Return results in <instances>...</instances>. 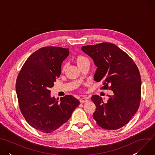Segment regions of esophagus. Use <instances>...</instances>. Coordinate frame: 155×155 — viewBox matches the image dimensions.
Returning a JSON list of instances; mask_svg holds the SVG:
<instances>
[{
    "label": "esophagus",
    "mask_w": 155,
    "mask_h": 155,
    "mask_svg": "<svg viewBox=\"0 0 155 155\" xmlns=\"http://www.w3.org/2000/svg\"><path fill=\"white\" fill-rule=\"evenodd\" d=\"M80 102L81 103L86 102H87V98H86V97H81V99H80Z\"/></svg>",
    "instance_id": "34e87169"
}]
</instances>
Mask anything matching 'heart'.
Masks as SVG:
<instances>
[{
	"label": "heart",
	"mask_w": 155,
	"mask_h": 155,
	"mask_svg": "<svg viewBox=\"0 0 155 155\" xmlns=\"http://www.w3.org/2000/svg\"><path fill=\"white\" fill-rule=\"evenodd\" d=\"M76 61H77V63L78 65L79 66V65L84 64L86 62H90V60L86 56L81 54V55H78V56H77ZM66 66H67V64H66L65 63H64L62 64V67H61V71L62 72H64L65 71V69L66 68Z\"/></svg>",
	"instance_id": "b5f03b06"
}]
</instances>
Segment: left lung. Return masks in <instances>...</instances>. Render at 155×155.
<instances>
[{"label":"left lung","instance_id":"8db88e82","mask_svg":"<svg viewBox=\"0 0 155 155\" xmlns=\"http://www.w3.org/2000/svg\"><path fill=\"white\" fill-rule=\"evenodd\" d=\"M97 67L96 81L102 83V90L114 93L107 103L93 95L96 105L93 118L100 127L116 130L126 124L137 112L141 101V78L136 63L124 51L112 43L83 46Z\"/></svg>","mask_w":155,"mask_h":155}]
</instances>
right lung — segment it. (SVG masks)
Here are the masks:
<instances>
[{"mask_svg": "<svg viewBox=\"0 0 155 155\" xmlns=\"http://www.w3.org/2000/svg\"><path fill=\"white\" fill-rule=\"evenodd\" d=\"M69 48L45 47L32 53L21 69L16 81L20 111L26 121L43 133H51L65 123L79 101L71 95L51 97L49 88L61 73Z\"/></svg>", "mask_w": 155, "mask_h": 155, "instance_id": "add662e5", "label": "right lung"}]
</instances>
